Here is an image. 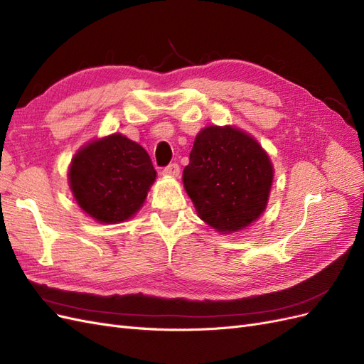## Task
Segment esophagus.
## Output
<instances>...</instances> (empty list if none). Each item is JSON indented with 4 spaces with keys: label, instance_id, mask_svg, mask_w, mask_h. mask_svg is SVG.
Listing matches in <instances>:
<instances>
[{
    "label": "esophagus",
    "instance_id": "1",
    "mask_svg": "<svg viewBox=\"0 0 364 364\" xmlns=\"http://www.w3.org/2000/svg\"><path fill=\"white\" fill-rule=\"evenodd\" d=\"M179 173H181V167H179V165L176 164V162H173V164L167 165V167H165V168L162 170V174H165V176H171V178H178Z\"/></svg>",
    "mask_w": 364,
    "mask_h": 364
}]
</instances>
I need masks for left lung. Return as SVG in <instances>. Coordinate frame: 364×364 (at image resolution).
I'll return each mask as SVG.
<instances>
[{
	"mask_svg": "<svg viewBox=\"0 0 364 364\" xmlns=\"http://www.w3.org/2000/svg\"><path fill=\"white\" fill-rule=\"evenodd\" d=\"M182 181L199 217L226 234L249 226L266 209L273 167L243 130L209 126L194 139Z\"/></svg>",
	"mask_w": 364,
	"mask_h": 364,
	"instance_id": "obj_1",
	"label": "left lung"
}]
</instances>
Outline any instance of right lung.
I'll return each instance as SVG.
<instances>
[{"mask_svg":"<svg viewBox=\"0 0 364 364\" xmlns=\"http://www.w3.org/2000/svg\"><path fill=\"white\" fill-rule=\"evenodd\" d=\"M68 179L83 211L97 222L112 225L129 220L142 206L156 171L138 142L114 134L77 151Z\"/></svg>","mask_w":364,"mask_h":364,"instance_id":"right-lung-1","label":"right lung"}]
</instances>
